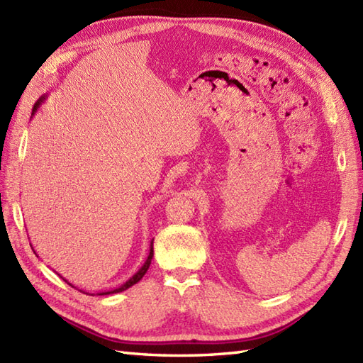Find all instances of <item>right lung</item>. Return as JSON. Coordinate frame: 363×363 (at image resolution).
I'll use <instances>...</instances> for the list:
<instances>
[{
	"label": "right lung",
	"mask_w": 363,
	"mask_h": 363,
	"mask_svg": "<svg viewBox=\"0 0 363 363\" xmlns=\"http://www.w3.org/2000/svg\"><path fill=\"white\" fill-rule=\"evenodd\" d=\"M40 106V102H36L35 104V107H33V111L36 110V107ZM152 257H153V242H152V247H150V253H148V257H147V261H145V264L141 267V270H139L133 277H130L128 281L124 284V285H121L119 288H116V290H113V291H108V293H102V294H110V293H121V291H124V290H127V288H130L132 285H135L136 282H139L141 281V279L144 277V274L147 273V270H148V267H150V264H152Z\"/></svg>",
	"instance_id": "obj_1"
}]
</instances>
